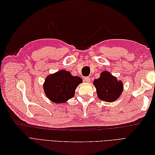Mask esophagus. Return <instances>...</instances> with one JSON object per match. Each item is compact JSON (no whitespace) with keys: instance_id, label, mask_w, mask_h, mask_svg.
Here are the masks:
<instances>
[{"instance_id":"1","label":"esophagus","mask_w":155,"mask_h":155,"mask_svg":"<svg viewBox=\"0 0 155 155\" xmlns=\"http://www.w3.org/2000/svg\"><path fill=\"white\" fill-rule=\"evenodd\" d=\"M83 81L85 82H87V83H89L91 81V79L89 77H85L83 78Z\"/></svg>"}]
</instances>
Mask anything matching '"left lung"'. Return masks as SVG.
<instances>
[{
    "label": "left lung",
    "instance_id": "obj_1",
    "mask_svg": "<svg viewBox=\"0 0 155 155\" xmlns=\"http://www.w3.org/2000/svg\"><path fill=\"white\" fill-rule=\"evenodd\" d=\"M94 85L100 100L107 102H112L118 100L122 93L124 86L122 81L107 71L101 73L100 77L94 79Z\"/></svg>",
    "mask_w": 155,
    "mask_h": 155
}]
</instances>
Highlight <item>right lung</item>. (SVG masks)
<instances>
[{"label": "right lung", "instance_id": "right-lung-1", "mask_svg": "<svg viewBox=\"0 0 155 155\" xmlns=\"http://www.w3.org/2000/svg\"><path fill=\"white\" fill-rule=\"evenodd\" d=\"M82 82L81 78L73 76L70 72L62 70L46 77L43 88L50 101L63 104L74 96L77 87Z\"/></svg>", "mask_w": 155, "mask_h": 155}]
</instances>
